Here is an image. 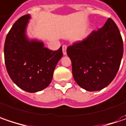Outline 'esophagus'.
Instances as JSON below:
<instances>
[{
	"label": "esophagus",
	"instance_id": "34e87169",
	"mask_svg": "<svg viewBox=\"0 0 126 126\" xmlns=\"http://www.w3.org/2000/svg\"><path fill=\"white\" fill-rule=\"evenodd\" d=\"M62 49H63V53L64 55H66V50H67V46L66 45H63V47H62Z\"/></svg>",
	"mask_w": 126,
	"mask_h": 126
}]
</instances>
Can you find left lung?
I'll return each instance as SVG.
<instances>
[{
  "label": "left lung",
  "instance_id": "1",
  "mask_svg": "<svg viewBox=\"0 0 126 126\" xmlns=\"http://www.w3.org/2000/svg\"><path fill=\"white\" fill-rule=\"evenodd\" d=\"M123 54L122 37L110 18L87 38L67 48L73 77L89 91H100L110 84L119 69Z\"/></svg>",
  "mask_w": 126,
  "mask_h": 126
}]
</instances>
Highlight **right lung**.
<instances>
[{
	"label": "right lung",
	"instance_id": "right-lung-1",
	"mask_svg": "<svg viewBox=\"0 0 126 126\" xmlns=\"http://www.w3.org/2000/svg\"><path fill=\"white\" fill-rule=\"evenodd\" d=\"M29 19V15H26L12 26L5 42L4 57L7 71L13 82L20 89L35 93L49 85L63 51L61 47L51 51L42 42L29 41L25 33Z\"/></svg>",
	"mask_w": 126,
	"mask_h": 126
}]
</instances>
